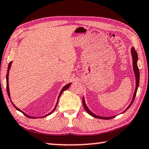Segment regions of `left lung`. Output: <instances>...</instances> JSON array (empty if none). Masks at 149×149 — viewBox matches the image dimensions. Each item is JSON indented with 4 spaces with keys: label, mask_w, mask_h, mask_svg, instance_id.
<instances>
[{
    "label": "left lung",
    "mask_w": 149,
    "mask_h": 149,
    "mask_svg": "<svg viewBox=\"0 0 149 149\" xmlns=\"http://www.w3.org/2000/svg\"><path fill=\"white\" fill-rule=\"evenodd\" d=\"M131 53H132V61H133V62H132V64H133V69H134V74H135V77H136V88H135V91H134V95H133V97H132V100L131 103L129 104V106L127 107V109H126L124 112H125L126 111H127V110L129 109L130 108V107L132 105V102H133L134 98H135V97H136V92H137V89H138V86H139V70L138 66H137V60H138V55H137L136 51H135V50H134V48H132ZM82 103H83V107H84V108L85 109L86 112H87V113L89 114H90V115L93 116V117H95V118H100V119L107 120V119H111V118H113L115 117V116H110V117H103V116H97L94 113H93L92 112H91L90 110H89L87 108V107H86V105L85 104V102H84V98H82ZM124 112H123V113H124Z\"/></svg>",
    "instance_id": "8db88e82"
}]
</instances>
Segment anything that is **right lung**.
<instances>
[{
    "mask_svg": "<svg viewBox=\"0 0 149 149\" xmlns=\"http://www.w3.org/2000/svg\"><path fill=\"white\" fill-rule=\"evenodd\" d=\"M11 64H12V62H10V63H9V64H8V69H7V74H6V91H7V93H8V97L9 98H10V93H9V88H8V72H9V69H10V66H11ZM70 85V83H69V84H67V85H66V86H64V87L63 88V89H62V90H61V93H60V94H59V97H60V96H61V94L62 93H63V91H65V90H67V89L68 88V87H69V86ZM59 97H58V98H59ZM10 101H11V100H10ZM58 101H57V103H56V106H55V108H54L53 110H52V111H51V113H50L49 114H47V115H45V116H48V115H49V114H51L52 113V112H53V111H54V110H55V109H56V106H57V104H58ZM11 102H12V101H11ZM12 104H13V106L14 107H15V108L16 109H17V110H18V111H20V112H21V113H23L24 114V115L25 116H26V117H28V118H33L34 117H33V116H29V115H27V114H25L24 113H23V112H22V111H20V110L19 109H18L17 108V107H16L15 106V104H14L13 103V102H12ZM42 117H43V116H42Z\"/></svg>",
    "mask_w": 149,
    "mask_h": 149,
    "instance_id": "1",
    "label": "right lung"
}]
</instances>
